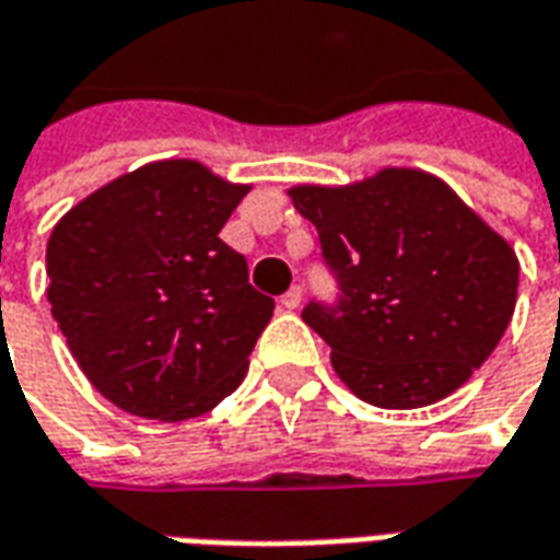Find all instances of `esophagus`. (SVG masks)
<instances>
[{"label": "esophagus", "instance_id": "obj_1", "mask_svg": "<svg viewBox=\"0 0 560 560\" xmlns=\"http://www.w3.org/2000/svg\"><path fill=\"white\" fill-rule=\"evenodd\" d=\"M300 303H303V288H300V284H293L291 291L281 296V305H284L288 312H293V308H300Z\"/></svg>", "mask_w": 560, "mask_h": 560}]
</instances>
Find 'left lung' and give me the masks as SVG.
I'll use <instances>...</instances> for the list:
<instances>
[{"label":"left lung","mask_w":560,"mask_h":560,"mask_svg":"<svg viewBox=\"0 0 560 560\" xmlns=\"http://www.w3.org/2000/svg\"><path fill=\"white\" fill-rule=\"evenodd\" d=\"M317 228L336 300L303 320L332 369L377 408H422L458 389L516 308L513 248L429 173L389 167L345 188H291Z\"/></svg>","instance_id":"1"}]
</instances>
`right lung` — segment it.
<instances>
[{
  "mask_svg": "<svg viewBox=\"0 0 560 560\" xmlns=\"http://www.w3.org/2000/svg\"><path fill=\"white\" fill-rule=\"evenodd\" d=\"M245 195L197 161H155L54 228L47 300L83 375L116 408L191 420L243 384L276 308L219 236Z\"/></svg>",
  "mask_w": 560,
  "mask_h": 560,
  "instance_id": "obj_1",
  "label": "right lung"
}]
</instances>
